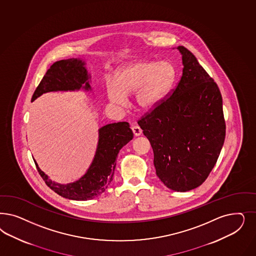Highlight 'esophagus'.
Instances as JSON below:
<instances>
[{"label": "esophagus", "instance_id": "1", "mask_svg": "<svg viewBox=\"0 0 256 256\" xmlns=\"http://www.w3.org/2000/svg\"><path fill=\"white\" fill-rule=\"evenodd\" d=\"M132 131L136 136H140L141 134H142V130H141V128L138 125H134V126H132Z\"/></svg>", "mask_w": 256, "mask_h": 256}]
</instances>
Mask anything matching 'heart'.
Segmentation results:
<instances>
[{"instance_id":"obj_1","label":"heart","mask_w":256,"mask_h":256,"mask_svg":"<svg viewBox=\"0 0 256 256\" xmlns=\"http://www.w3.org/2000/svg\"><path fill=\"white\" fill-rule=\"evenodd\" d=\"M176 70L168 62L136 61L116 70L113 81L108 84L109 100L124 104L126 96L136 93L138 106L144 111L157 108L174 86Z\"/></svg>"}]
</instances>
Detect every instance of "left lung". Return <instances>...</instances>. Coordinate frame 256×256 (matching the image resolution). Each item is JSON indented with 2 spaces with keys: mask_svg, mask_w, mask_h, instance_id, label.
<instances>
[{
  "mask_svg": "<svg viewBox=\"0 0 256 256\" xmlns=\"http://www.w3.org/2000/svg\"><path fill=\"white\" fill-rule=\"evenodd\" d=\"M177 49L184 65L181 80L138 124L152 145L158 178L166 188L186 192L200 186L213 170L226 125L218 84L190 50Z\"/></svg>",
  "mask_w": 256,
  "mask_h": 256,
  "instance_id": "1",
  "label": "left lung"
}]
</instances>
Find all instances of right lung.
I'll return each instance as SVG.
<instances>
[{"instance_id":"obj_1","label":"right lung","mask_w":256,"mask_h":256,"mask_svg":"<svg viewBox=\"0 0 256 256\" xmlns=\"http://www.w3.org/2000/svg\"><path fill=\"white\" fill-rule=\"evenodd\" d=\"M90 76L84 68V61L70 58L54 62L50 66L38 86L32 102L50 91L90 90ZM134 134L128 122L110 124L100 128L99 141L94 159L86 174L78 181L61 184L52 182L34 161L36 170L50 188L64 198L88 200L102 194L113 180L116 159L120 150L132 140Z\"/></svg>"}]
</instances>
